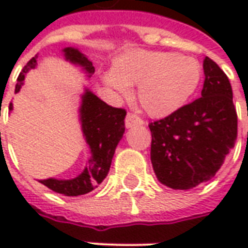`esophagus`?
<instances>
[{"label":"esophagus","instance_id":"34e87169","mask_svg":"<svg viewBox=\"0 0 248 248\" xmlns=\"http://www.w3.org/2000/svg\"><path fill=\"white\" fill-rule=\"evenodd\" d=\"M143 124V121H142L138 115H135V114L133 113H127L126 118H124V126H126V127H133V126H137V124Z\"/></svg>","mask_w":248,"mask_h":248}]
</instances>
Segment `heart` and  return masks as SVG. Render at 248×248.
<instances>
[{"mask_svg": "<svg viewBox=\"0 0 248 248\" xmlns=\"http://www.w3.org/2000/svg\"><path fill=\"white\" fill-rule=\"evenodd\" d=\"M202 78L201 63L190 56L170 51L137 50L114 63L103 81L121 95L137 86V98L146 113L167 117L182 108L197 92Z\"/></svg>", "mask_w": 248, "mask_h": 248, "instance_id": "obj_1", "label": "heart"}]
</instances>
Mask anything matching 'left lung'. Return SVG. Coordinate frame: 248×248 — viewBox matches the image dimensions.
<instances>
[{"label": "left lung", "mask_w": 248, "mask_h": 248, "mask_svg": "<svg viewBox=\"0 0 248 248\" xmlns=\"http://www.w3.org/2000/svg\"><path fill=\"white\" fill-rule=\"evenodd\" d=\"M203 70L202 97L149 124L154 172L159 182L175 190H188L211 179L238 135L229 77L208 57Z\"/></svg>", "instance_id": "left-lung-1"}]
</instances>
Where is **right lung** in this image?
Returning a JSON list of instances; mask_svg holds the SVG:
<instances>
[{
	"instance_id": "obj_1",
	"label": "right lung",
	"mask_w": 248,
	"mask_h": 248,
	"mask_svg": "<svg viewBox=\"0 0 248 248\" xmlns=\"http://www.w3.org/2000/svg\"><path fill=\"white\" fill-rule=\"evenodd\" d=\"M66 60H69L76 65L83 67L89 76L94 73V66L81 51L74 47H66ZM37 65V56L33 57L21 71L17 78L16 93L19 92L25 79V74ZM12 110V103L9 105ZM81 113L82 131L86 138L87 145L90 146L92 156L87 162L85 170L74 179L60 181L54 178H49L45 181H40L47 188L54 192L66 195V197H78L97 188L98 185L108 177L110 165L113 161V155L117 149L118 142L124 133V108H113L102 99L86 90L82 95V105L79 108Z\"/></svg>"
}]
</instances>
